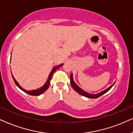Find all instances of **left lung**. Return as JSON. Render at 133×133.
Segmentation results:
<instances>
[{
  "mask_svg": "<svg viewBox=\"0 0 133 133\" xmlns=\"http://www.w3.org/2000/svg\"><path fill=\"white\" fill-rule=\"evenodd\" d=\"M70 83H71V85H72V88H73V89L75 90L76 92H77L79 94L81 95H83V96L86 97H88V98H98V97H100L101 95L104 94L107 92L109 90H110L111 88L112 87L113 85H114V84L115 83V82H114V84L109 86V88H108L107 89L104 90L103 91L101 92H100V93L97 94H89V93L87 92L83 91V90L81 89L78 86H77V84H76L75 82H74V79H73V75H72V74L70 76Z\"/></svg>",
  "mask_w": 133,
  "mask_h": 133,
  "instance_id": "obj_1",
  "label": "left lung"
}]
</instances>
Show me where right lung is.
Here are the masks:
<instances>
[{
  "label": "right lung",
  "instance_id": "obj_1",
  "mask_svg": "<svg viewBox=\"0 0 133 133\" xmlns=\"http://www.w3.org/2000/svg\"><path fill=\"white\" fill-rule=\"evenodd\" d=\"M63 65V64H61L58 65H57V66L54 67V68L52 69V71H51L50 74H49L48 79H47V81H46V83H45V84H44L43 86H42L41 88H39V89H37L36 90H33V91H26V90L23 89V88L21 87L20 85H19V83H17V81L16 80L15 78H14V77L13 76V74H11V75H12V77H13V79L14 81H15V84L17 85V86L19 88V89H21L22 91L25 92L28 94H29L30 95H36H36H39L41 94H42V93H44V92L46 91V90L48 89L49 84H50V80H51V79H52V77L53 76V74H54V72L56 71V69H59L60 67H61Z\"/></svg>",
  "mask_w": 133,
  "mask_h": 133
}]
</instances>
